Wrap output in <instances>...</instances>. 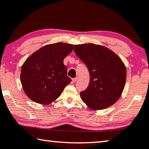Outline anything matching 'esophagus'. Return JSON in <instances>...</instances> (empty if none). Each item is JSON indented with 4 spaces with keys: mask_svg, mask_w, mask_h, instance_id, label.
<instances>
[{
    "mask_svg": "<svg viewBox=\"0 0 149 149\" xmlns=\"http://www.w3.org/2000/svg\"><path fill=\"white\" fill-rule=\"evenodd\" d=\"M77 81V77H76V78H73V79H72V83H75Z\"/></svg>",
    "mask_w": 149,
    "mask_h": 149,
    "instance_id": "obj_1",
    "label": "esophagus"
}]
</instances>
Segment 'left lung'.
I'll return each instance as SVG.
<instances>
[{"mask_svg":"<svg viewBox=\"0 0 149 149\" xmlns=\"http://www.w3.org/2000/svg\"><path fill=\"white\" fill-rule=\"evenodd\" d=\"M74 51L90 74L88 87L80 93L83 102L95 111L114 104L126 81V68L121 59L109 48L93 43L75 45Z\"/></svg>","mask_w":149,"mask_h":149,"instance_id":"left-lung-1","label":"left lung"}]
</instances>
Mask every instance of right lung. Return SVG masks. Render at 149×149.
Masks as SVG:
<instances>
[{
	"label": "right lung",
	"mask_w": 149,
	"mask_h": 149,
	"mask_svg": "<svg viewBox=\"0 0 149 149\" xmlns=\"http://www.w3.org/2000/svg\"><path fill=\"white\" fill-rule=\"evenodd\" d=\"M73 45L56 42L34 52L22 65L20 79L26 95L36 103L49 104L60 97L70 78L64 59Z\"/></svg>",
	"instance_id": "right-lung-1"
}]
</instances>
